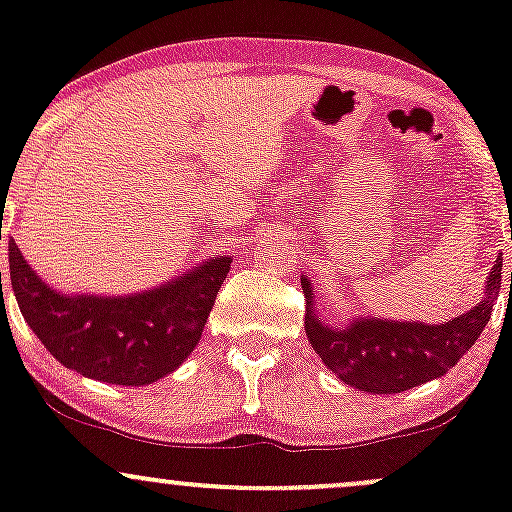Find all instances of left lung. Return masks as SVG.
Instances as JSON below:
<instances>
[{
    "label": "left lung",
    "instance_id": "obj_1",
    "mask_svg": "<svg viewBox=\"0 0 512 512\" xmlns=\"http://www.w3.org/2000/svg\"><path fill=\"white\" fill-rule=\"evenodd\" d=\"M501 268L503 258L498 256L486 278L484 300L442 324L377 317H358L343 326L324 324L314 312V287L302 278L304 331L321 363L350 387L370 394L406 392L445 375L474 346L501 292Z\"/></svg>",
    "mask_w": 512,
    "mask_h": 512
}]
</instances>
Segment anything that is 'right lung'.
Here are the masks:
<instances>
[{"label": "right lung", "mask_w": 512, "mask_h": 512, "mask_svg": "<svg viewBox=\"0 0 512 512\" xmlns=\"http://www.w3.org/2000/svg\"><path fill=\"white\" fill-rule=\"evenodd\" d=\"M229 263V256L210 258L154 290L125 297L62 295L38 278L9 239L11 287L40 343L79 375L123 387L162 380L191 355Z\"/></svg>", "instance_id": "obj_1"}]
</instances>
